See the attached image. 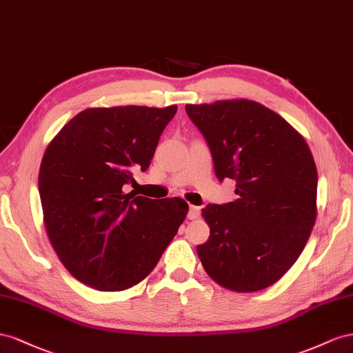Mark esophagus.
<instances>
[{
	"mask_svg": "<svg viewBox=\"0 0 353 353\" xmlns=\"http://www.w3.org/2000/svg\"><path fill=\"white\" fill-rule=\"evenodd\" d=\"M201 214V208L199 207H195V205H190L189 207V213H188V219L190 220H195L198 219Z\"/></svg>",
	"mask_w": 353,
	"mask_h": 353,
	"instance_id": "34e87169",
	"label": "esophagus"
}]
</instances>
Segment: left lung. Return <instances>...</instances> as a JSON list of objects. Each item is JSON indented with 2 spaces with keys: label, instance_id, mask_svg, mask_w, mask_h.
<instances>
[{
  "label": "left lung",
  "instance_id": "obj_1",
  "mask_svg": "<svg viewBox=\"0 0 353 353\" xmlns=\"http://www.w3.org/2000/svg\"><path fill=\"white\" fill-rule=\"evenodd\" d=\"M205 137L217 179H235L238 198L208 204V241L196 247L208 276L228 290L274 285L303 251L316 220L318 173L294 127L254 100L186 105Z\"/></svg>",
  "mask_w": 353,
  "mask_h": 353
}]
</instances>
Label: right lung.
<instances>
[{"label": "right lung", "instance_id": "obj_1", "mask_svg": "<svg viewBox=\"0 0 353 353\" xmlns=\"http://www.w3.org/2000/svg\"><path fill=\"white\" fill-rule=\"evenodd\" d=\"M177 106L88 108L48 143L38 188L50 244L79 283L123 291L157 266L188 214L182 198L125 194Z\"/></svg>", "mask_w": 353, "mask_h": 353}]
</instances>
